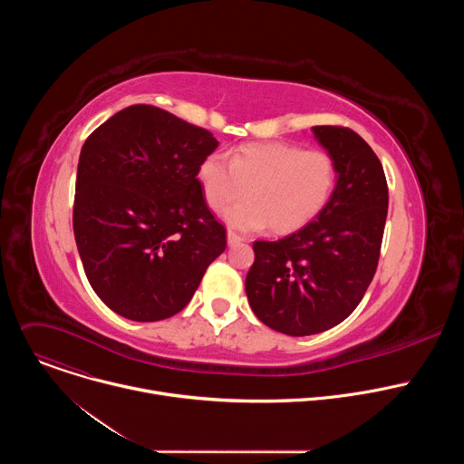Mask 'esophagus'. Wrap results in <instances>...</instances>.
Segmentation results:
<instances>
[{
	"mask_svg": "<svg viewBox=\"0 0 464 464\" xmlns=\"http://www.w3.org/2000/svg\"><path fill=\"white\" fill-rule=\"evenodd\" d=\"M240 242H244V237H240V235L233 233V231H227V244H229V246H237V244H240Z\"/></svg>",
	"mask_w": 464,
	"mask_h": 464,
	"instance_id": "esophagus-1",
	"label": "esophagus"
}]
</instances>
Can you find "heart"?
<instances>
[{"label":"heart","mask_w":464,"mask_h":464,"mask_svg":"<svg viewBox=\"0 0 464 464\" xmlns=\"http://www.w3.org/2000/svg\"><path fill=\"white\" fill-rule=\"evenodd\" d=\"M206 202L222 211L246 194L249 200L227 209L224 220L238 231L270 227L288 233L308 224L328 202L336 185L334 160L323 150L288 143L240 147L231 160L209 154L198 167Z\"/></svg>","instance_id":"heart-1"}]
</instances>
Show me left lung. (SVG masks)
I'll return each instance as SVG.
<instances>
[{
	"label": "left lung",
	"mask_w": 464,
	"mask_h": 464,
	"mask_svg": "<svg viewBox=\"0 0 464 464\" xmlns=\"http://www.w3.org/2000/svg\"><path fill=\"white\" fill-rule=\"evenodd\" d=\"M312 131L334 160V190L301 229L256 240L246 277L255 315L288 336L319 334L353 314L374 277L387 218V181L372 149L349 128Z\"/></svg>",
	"instance_id": "1"
}]
</instances>
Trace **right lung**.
Returning <instances> with one entry per match:
<instances>
[{"instance_id":"right-lung-1","label":"right lung","mask_w":464,"mask_h":464,"mask_svg":"<svg viewBox=\"0 0 464 464\" xmlns=\"http://www.w3.org/2000/svg\"><path fill=\"white\" fill-rule=\"evenodd\" d=\"M206 128L149 104L128 106L86 140L73 231L101 301L131 321L183 310L226 249L198 167L217 150Z\"/></svg>"}]
</instances>
